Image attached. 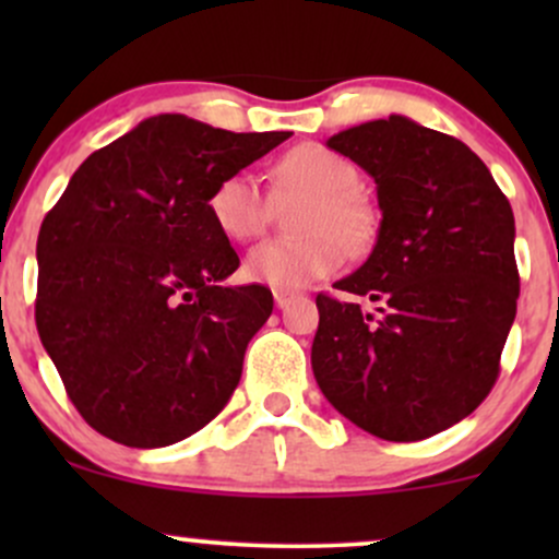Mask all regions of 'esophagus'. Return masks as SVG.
Wrapping results in <instances>:
<instances>
[{"label":"esophagus","mask_w":559,"mask_h":559,"mask_svg":"<svg viewBox=\"0 0 559 559\" xmlns=\"http://www.w3.org/2000/svg\"><path fill=\"white\" fill-rule=\"evenodd\" d=\"M273 299H275V307H281V310H284V307H288V305H292V301H294V294H288V292H275Z\"/></svg>","instance_id":"1"}]
</instances>
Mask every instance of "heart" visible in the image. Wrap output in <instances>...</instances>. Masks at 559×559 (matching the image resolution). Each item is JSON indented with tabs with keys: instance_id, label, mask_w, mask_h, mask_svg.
<instances>
[{
	"instance_id": "1",
	"label": "heart",
	"mask_w": 559,
	"mask_h": 559,
	"mask_svg": "<svg viewBox=\"0 0 559 559\" xmlns=\"http://www.w3.org/2000/svg\"><path fill=\"white\" fill-rule=\"evenodd\" d=\"M275 189L288 197H310L299 213L301 239L262 241L243 262L249 281L294 292L336 273L344 243L360 249L370 239V213L357 197L360 170L349 159L318 144L288 150L273 168ZM210 215L230 241H249L271 221V202L249 173H234L210 194Z\"/></svg>"
}]
</instances>
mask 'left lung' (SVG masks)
Returning <instances> with one entry per match:
<instances>
[{
	"mask_svg": "<svg viewBox=\"0 0 559 559\" xmlns=\"http://www.w3.org/2000/svg\"><path fill=\"white\" fill-rule=\"evenodd\" d=\"M325 144L373 176L381 228L370 258L318 294L312 373L333 407L386 441L447 431L489 396L518 310L515 217L463 141L404 115Z\"/></svg>",
	"mask_w": 559,
	"mask_h": 559,
	"instance_id": "obj_1",
	"label": "left lung"
}]
</instances>
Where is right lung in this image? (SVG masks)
I'll return each instance as SVG.
<instances>
[{
	"label": "right lung",
	"mask_w": 559,
	"mask_h": 559,
	"mask_svg": "<svg viewBox=\"0 0 559 559\" xmlns=\"http://www.w3.org/2000/svg\"><path fill=\"white\" fill-rule=\"evenodd\" d=\"M288 136L155 115L73 173L38 230L36 329L94 431L168 447L228 404L273 294L226 284L210 194Z\"/></svg>",
	"instance_id": "right-lung-1"
}]
</instances>
